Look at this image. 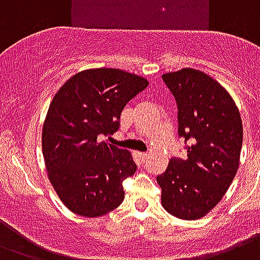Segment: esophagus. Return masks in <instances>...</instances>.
I'll list each match as a JSON object with an SVG mask.
<instances>
[{
  "label": "esophagus",
  "mask_w": 260,
  "mask_h": 260,
  "mask_svg": "<svg viewBox=\"0 0 260 260\" xmlns=\"http://www.w3.org/2000/svg\"><path fill=\"white\" fill-rule=\"evenodd\" d=\"M138 157H140L141 161H146V158H148V154H146V153H138Z\"/></svg>",
  "instance_id": "1"
}]
</instances>
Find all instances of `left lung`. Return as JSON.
I'll return each mask as SVG.
<instances>
[{"instance_id":"1","label":"left lung","mask_w":260,"mask_h":260,"mask_svg":"<svg viewBox=\"0 0 260 260\" xmlns=\"http://www.w3.org/2000/svg\"><path fill=\"white\" fill-rule=\"evenodd\" d=\"M178 104L179 137L187 157L171 158L157 176L162 207L182 220H198L222 199L240 162L243 123L220 82L201 70L162 74Z\"/></svg>"}]
</instances>
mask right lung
<instances>
[{"label": "right lung", "instance_id": "right-lung-1", "mask_svg": "<svg viewBox=\"0 0 260 260\" xmlns=\"http://www.w3.org/2000/svg\"><path fill=\"white\" fill-rule=\"evenodd\" d=\"M148 85L137 74L100 68L74 74L55 93L42 149L48 179L70 212L100 217L122 203V183L137 166L128 150L102 140L119 128L124 106Z\"/></svg>", "mask_w": 260, "mask_h": 260}]
</instances>
